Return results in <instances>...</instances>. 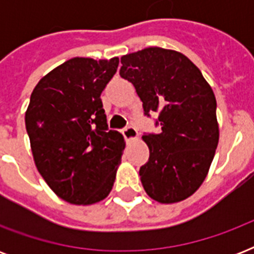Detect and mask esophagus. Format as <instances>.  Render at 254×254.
Here are the masks:
<instances>
[{
    "mask_svg": "<svg viewBox=\"0 0 254 254\" xmlns=\"http://www.w3.org/2000/svg\"><path fill=\"white\" fill-rule=\"evenodd\" d=\"M123 134L127 141H133V139L138 138V131L134 127H127L123 129Z\"/></svg>",
    "mask_w": 254,
    "mask_h": 254,
    "instance_id": "34e87169",
    "label": "esophagus"
}]
</instances>
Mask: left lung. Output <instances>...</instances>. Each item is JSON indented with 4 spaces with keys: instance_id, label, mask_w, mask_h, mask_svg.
Returning <instances> with one entry per match:
<instances>
[{
    "instance_id": "8db88e82",
    "label": "left lung",
    "mask_w": 254,
    "mask_h": 254,
    "mask_svg": "<svg viewBox=\"0 0 254 254\" xmlns=\"http://www.w3.org/2000/svg\"><path fill=\"white\" fill-rule=\"evenodd\" d=\"M145 115L158 113V134H143L150 155L139 177L151 199L171 204L204 182L219 143L216 99L200 69L183 54L147 47L121 58Z\"/></svg>"
}]
</instances>
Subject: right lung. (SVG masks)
Here are the masks:
<instances>
[{
	"label": "right lung",
	"mask_w": 254,
	"mask_h": 254,
	"mask_svg": "<svg viewBox=\"0 0 254 254\" xmlns=\"http://www.w3.org/2000/svg\"><path fill=\"white\" fill-rule=\"evenodd\" d=\"M119 58H72L38 81L25 115L34 162L49 187L71 204L109 195L125 141L109 130L100 99Z\"/></svg>",
	"instance_id": "obj_1"
}]
</instances>
